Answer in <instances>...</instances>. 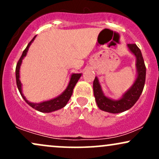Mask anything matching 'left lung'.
Instances as JSON below:
<instances>
[{"label":"left lung","mask_w":159,"mask_h":159,"mask_svg":"<svg viewBox=\"0 0 159 159\" xmlns=\"http://www.w3.org/2000/svg\"><path fill=\"white\" fill-rule=\"evenodd\" d=\"M128 48L137 57V69L138 78L129 91L124 94L123 97L117 101H114L104 96L98 78H95L93 81V93L98 107L102 111L112 114H118L130 109L143 92L146 79V66L140 48L136 44H128Z\"/></svg>","instance_id":"obj_1"}]
</instances>
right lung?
Returning <instances> with one entry per match:
<instances>
[{"label": "right lung", "mask_w": 159, "mask_h": 159, "mask_svg": "<svg viewBox=\"0 0 159 159\" xmlns=\"http://www.w3.org/2000/svg\"><path fill=\"white\" fill-rule=\"evenodd\" d=\"M35 37L36 36H34V37L33 38L31 41L28 43V45H27L26 48L23 51L22 54H21V57H20V59L19 60V61H18L17 63V65H16V84H17L18 89H19L20 94L21 95V96H22L24 100H25V101L28 104L30 107H32L33 108L36 109V110L40 111V112H43V113L52 112V111L59 110V109H61L62 107L66 106V105L67 102H69V98H70L71 96H72L74 87L75 86L76 83H77L78 80H79L80 77L81 76V74H72L67 88L66 89L64 92H63L61 96H58V97L54 98V99L49 100V101H47V102H41L39 104L31 103L30 102L27 101L26 98H25V96H23L22 92H21V84L19 80V68L24 57H25V55H26L29 46H30V44H31L32 42L34 41V39H35Z\"/></svg>", "instance_id": "1"}]
</instances>
